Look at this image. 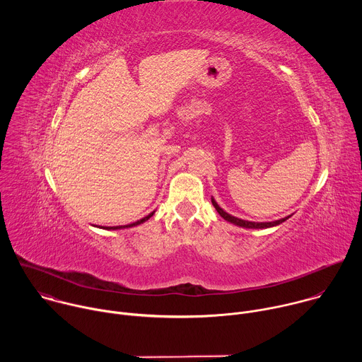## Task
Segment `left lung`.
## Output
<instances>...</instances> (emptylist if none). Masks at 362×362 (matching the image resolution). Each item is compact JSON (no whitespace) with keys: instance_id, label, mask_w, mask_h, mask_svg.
I'll use <instances>...</instances> for the list:
<instances>
[{"instance_id":"8db88e82","label":"left lung","mask_w":362,"mask_h":362,"mask_svg":"<svg viewBox=\"0 0 362 362\" xmlns=\"http://www.w3.org/2000/svg\"><path fill=\"white\" fill-rule=\"evenodd\" d=\"M212 204L215 206V209L218 211V214H219L225 221H228V222H230V223H233V225L242 226V228H249V229H265V228L276 226V225L285 222V221L289 218V216H288V218H284V219H279V221H275V222H261V223H257V222H249V221H243V219H239V218H235V216L226 214L222 208H219V204L215 202V199H212Z\"/></svg>"}]
</instances>
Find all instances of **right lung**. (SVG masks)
Here are the masks:
<instances>
[{"label": "right lung", "instance_id": "1", "mask_svg": "<svg viewBox=\"0 0 362 362\" xmlns=\"http://www.w3.org/2000/svg\"><path fill=\"white\" fill-rule=\"evenodd\" d=\"M153 214H154V212H151L150 215H147L146 218H143V219H140V221H137V222H134V223H130V225H124V226H112V228H106V229H113V230H116V229H122V228H132V226H136V225H140V223L146 222L147 219H150V218L153 216Z\"/></svg>", "mask_w": 362, "mask_h": 362}]
</instances>
